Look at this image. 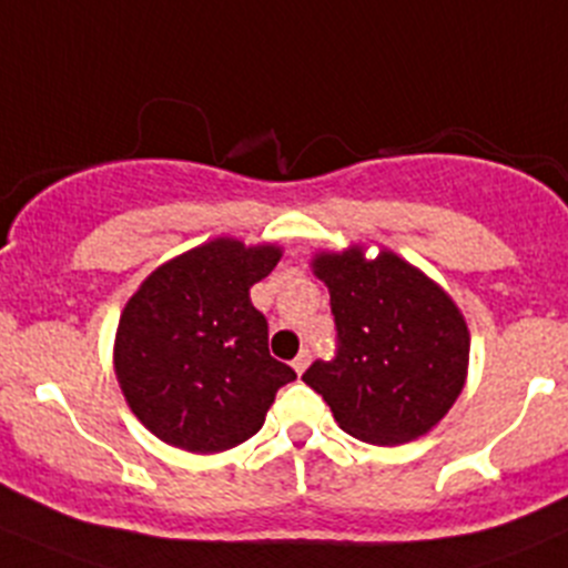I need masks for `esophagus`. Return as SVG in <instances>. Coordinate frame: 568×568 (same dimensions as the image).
<instances>
[{"mask_svg": "<svg viewBox=\"0 0 568 568\" xmlns=\"http://www.w3.org/2000/svg\"><path fill=\"white\" fill-rule=\"evenodd\" d=\"M307 363H311V349H302L300 355L294 357V363H291V366H294L296 374H302L307 368Z\"/></svg>", "mask_w": 568, "mask_h": 568, "instance_id": "obj_1", "label": "esophagus"}]
</instances>
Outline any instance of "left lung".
Masks as SVG:
<instances>
[{
    "label": "left lung",
    "instance_id": "8db88e82",
    "mask_svg": "<svg viewBox=\"0 0 568 568\" xmlns=\"http://www.w3.org/2000/svg\"><path fill=\"white\" fill-rule=\"evenodd\" d=\"M338 352L302 379L352 438L379 447L416 442L449 413L469 372V327L453 296L390 250L357 244L316 252Z\"/></svg>",
    "mask_w": 568,
    "mask_h": 568
}]
</instances>
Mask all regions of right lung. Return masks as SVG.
<instances>
[{
    "label": "right lung",
    "instance_id": "right-lung-1",
    "mask_svg": "<svg viewBox=\"0 0 568 568\" xmlns=\"http://www.w3.org/2000/svg\"><path fill=\"white\" fill-rule=\"evenodd\" d=\"M283 250L213 239L158 266L121 311L113 368L152 436L196 455L233 449L266 422L294 368L268 355V324L250 288Z\"/></svg>",
    "mask_w": 568,
    "mask_h": 568
}]
</instances>
